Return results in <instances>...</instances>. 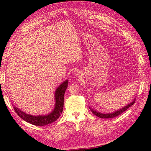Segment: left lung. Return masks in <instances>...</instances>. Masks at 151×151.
<instances>
[{"label": "left lung", "mask_w": 151, "mask_h": 151, "mask_svg": "<svg viewBox=\"0 0 151 151\" xmlns=\"http://www.w3.org/2000/svg\"><path fill=\"white\" fill-rule=\"evenodd\" d=\"M135 101H136V99H134V100L132 102H131V103L127 105L126 106H124V108H123L122 109H120L119 110L115 111V112H114V113H111V114H101V113H99V112L95 111L94 110H92V109H91V108H90V110L92 111L93 113L96 115V116H97V117H100V118H104V119L113 118V117H115L118 116L119 115L121 114L122 113H123V112H124V111H126L128 108H129L131 106H132L134 104Z\"/></svg>", "instance_id": "left-lung-1"}]
</instances>
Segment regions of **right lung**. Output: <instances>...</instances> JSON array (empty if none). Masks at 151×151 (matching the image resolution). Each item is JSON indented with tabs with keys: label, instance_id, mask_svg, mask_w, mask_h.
<instances>
[{
	"label": "right lung",
	"instance_id": "right-lung-1",
	"mask_svg": "<svg viewBox=\"0 0 151 151\" xmlns=\"http://www.w3.org/2000/svg\"><path fill=\"white\" fill-rule=\"evenodd\" d=\"M67 86H68V81L67 80L57 88L55 92V107H54L53 111L49 115L34 116V115L25 114L24 111L16 107H14V110L21 119L32 124L36 125V126H44V125L52 123L57 120L60 117L61 114L62 113L64 94H65Z\"/></svg>",
	"mask_w": 151,
	"mask_h": 151
}]
</instances>
